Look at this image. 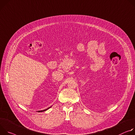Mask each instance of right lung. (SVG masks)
<instances>
[{"label":"right lung","mask_w":135,"mask_h":135,"mask_svg":"<svg viewBox=\"0 0 135 135\" xmlns=\"http://www.w3.org/2000/svg\"><path fill=\"white\" fill-rule=\"evenodd\" d=\"M51 106L50 107H49L48 108H47V109H44V110H38V111H37V112H44V111H46V110L49 109L50 108H51Z\"/></svg>","instance_id":"add662e5"}]
</instances>
